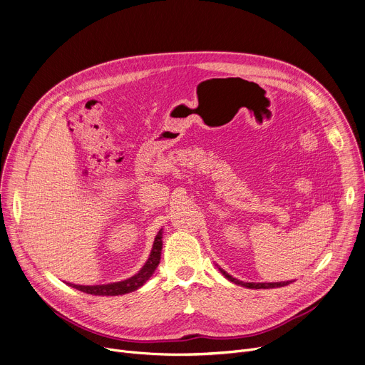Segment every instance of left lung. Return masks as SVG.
<instances>
[{"mask_svg":"<svg viewBox=\"0 0 365 365\" xmlns=\"http://www.w3.org/2000/svg\"><path fill=\"white\" fill-rule=\"evenodd\" d=\"M217 267H218V270L222 273V276L227 279V280H230V282H232V283H235V284H238V286H242V287H248V289H274V287H283V286H287V284H290V283H293L294 280H287V282H274V283H250V282H241V280H238V279H235V277H232L231 274H228L225 270H222L218 264H215Z\"/></svg>","mask_w":365,"mask_h":365,"instance_id":"8db88e82","label":"left lung"}]
</instances>
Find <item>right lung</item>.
I'll use <instances>...</instances> for the list:
<instances>
[{
    "mask_svg": "<svg viewBox=\"0 0 365 365\" xmlns=\"http://www.w3.org/2000/svg\"><path fill=\"white\" fill-rule=\"evenodd\" d=\"M162 240H163V230H160L158 232V235H155L153 248L150 251V255L147 258V262L144 263V266L138 270V273H135L130 279L115 282V283H108V284H93V286H81V284H72V283H68V284L73 289L83 292V293L95 294V296H118V294H125V293L134 292V290L140 289L153 276L154 270L158 269V266L160 263L162 248H163Z\"/></svg>",
    "mask_w": 365,
    "mask_h": 365,
    "instance_id": "obj_1",
    "label": "right lung"
}]
</instances>
